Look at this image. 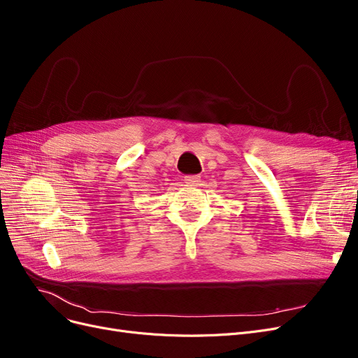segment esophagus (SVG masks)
<instances>
[{
	"label": "esophagus",
	"instance_id": "esophagus-1",
	"mask_svg": "<svg viewBox=\"0 0 358 358\" xmlns=\"http://www.w3.org/2000/svg\"><path fill=\"white\" fill-rule=\"evenodd\" d=\"M184 181L189 182V184L196 185V184L200 182V176H185V177H184Z\"/></svg>",
	"mask_w": 358,
	"mask_h": 358
}]
</instances>
